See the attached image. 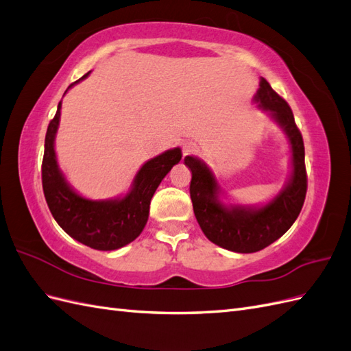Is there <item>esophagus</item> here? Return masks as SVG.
I'll list each match as a JSON object with an SVG mask.
<instances>
[{
	"mask_svg": "<svg viewBox=\"0 0 351 351\" xmlns=\"http://www.w3.org/2000/svg\"><path fill=\"white\" fill-rule=\"evenodd\" d=\"M195 149H197V145H195L194 143H185V144H184V154H185V156L194 153Z\"/></svg>",
	"mask_w": 351,
	"mask_h": 351,
	"instance_id": "obj_1",
	"label": "esophagus"
}]
</instances>
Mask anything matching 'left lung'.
<instances>
[{
  "label": "left lung",
  "instance_id": "left-lung-1",
  "mask_svg": "<svg viewBox=\"0 0 351 351\" xmlns=\"http://www.w3.org/2000/svg\"><path fill=\"white\" fill-rule=\"evenodd\" d=\"M254 101L284 129L291 145L293 172L274 199L262 207L225 206L219 199L220 188L212 170L197 157L184 160L193 172L189 194L199 228L210 241L235 253H256L281 238L302 212L307 191L303 136L291 107L265 77L260 79Z\"/></svg>",
  "mask_w": 351,
  "mask_h": 351
}]
</instances>
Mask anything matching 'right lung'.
I'll use <instances>...</instances> for the list:
<instances>
[{"mask_svg": "<svg viewBox=\"0 0 351 351\" xmlns=\"http://www.w3.org/2000/svg\"><path fill=\"white\" fill-rule=\"evenodd\" d=\"M88 75H84L79 81ZM60 110L62 101L58 103L57 113L48 125L43 158V188L49 212L66 234L91 248L110 252L132 243L147 223L149 202L157 186L181 160V148L167 149L144 163L138 170L131 191L125 197L98 202L88 199L67 184L57 163L54 139L60 122Z\"/></svg>", "mask_w": 351, "mask_h": 351, "instance_id": "1", "label": "right lung"}]
</instances>
